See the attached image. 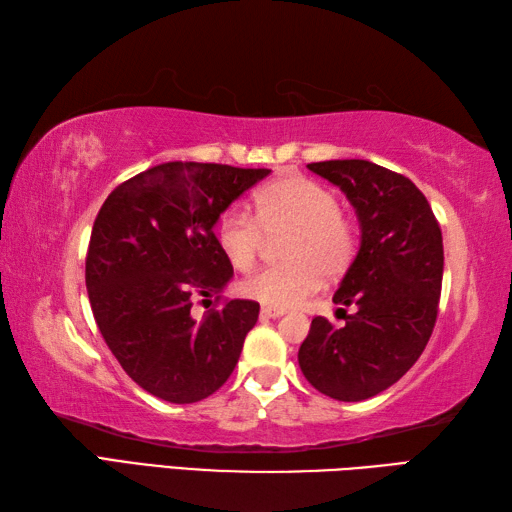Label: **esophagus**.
Masks as SVG:
<instances>
[{
  "label": "esophagus",
  "instance_id": "esophagus-1",
  "mask_svg": "<svg viewBox=\"0 0 512 512\" xmlns=\"http://www.w3.org/2000/svg\"><path fill=\"white\" fill-rule=\"evenodd\" d=\"M259 314H262V317L264 319H277V317H281V314H284V310H277V308H262V312H259Z\"/></svg>",
  "mask_w": 512,
  "mask_h": 512
}]
</instances>
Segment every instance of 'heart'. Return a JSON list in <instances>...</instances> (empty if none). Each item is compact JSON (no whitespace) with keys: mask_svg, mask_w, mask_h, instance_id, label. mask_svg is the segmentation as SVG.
I'll return each mask as SVG.
<instances>
[{"mask_svg":"<svg viewBox=\"0 0 512 512\" xmlns=\"http://www.w3.org/2000/svg\"><path fill=\"white\" fill-rule=\"evenodd\" d=\"M255 220L242 211H226L215 224V242L239 273L257 264L269 239H280L286 264L266 268L242 281V295L266 308L286 310L319 290L321 279H336L356 257L358 228L341 211L336 193L325 184L284 173L253 195Z\"/></svg>","mask_w":512,"mask_h":512,"instance_id":"1","label":"heart"}]
</instances>
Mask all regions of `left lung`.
Wrapping results in <instances>:
<instances>
[{
    "label": "left lung",
    "instance_id": "1",
    "mask_svg": "<svg viewBox=\"0 0 512 512\" xmlns=\"http://www.w3.org/2000/svg\"><path fill=\"white\" fill-rule=\"evenodd\" d=\"M354 204L361 248L347 270L336 306V328L314 317L299 347V367L321 394L367 400L405 376L429 343L438 319L444 248L442 231L422 191L402 173L369 160L312 162Z\"/></svg>",
    "mask_w": 512,
    "mask_h": 512
}]
</instances>
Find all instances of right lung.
Instances as JSON below:
<instances>
[{
  "instance_id": "add662e5",
  "label": "right lung",
  "mask_w": 512,
  "mask_h": 512,
  "mask_svg": "<svg viewBox=\"0 0 512 512\" xmlns=\"http://www.w3.org/2000/svg\"><path fill=\"white\" fill-rule=\"evenodd\" d=\"M270 169L165 162L118 184L92 226L85 286L96 325L127 376L176 405L209 398L242 354L259 303L222 299L233 277L213 226ZM215 296L200 322L192 301Z\"/></svg>"
}]
</instances>
